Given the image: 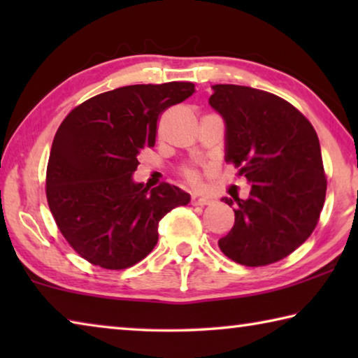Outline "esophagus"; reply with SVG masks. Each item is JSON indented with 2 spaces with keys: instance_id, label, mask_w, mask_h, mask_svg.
Segmentation results:
<instances>
[{
  "instance_id": "1",
  "label": "esophagus",
  "mask_w": 358,
  "mask_h": 358,
  "mask_svg": "<svg viewBox=\"0 0 358 358\" xmlns=\"http://www.w3.org/2000/svg\"><path fill=\"white\" fill-rule=\"evenodd\" d=\"M211 202H213V201H211L208 196H202V194H194V196L191 197V203L196 205V207H197V205L203 207V205H210Z\"/></svg>"
}]
</instances>
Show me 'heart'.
Here are the masks:
<instances>
[{"label": "heart", "mask_w": 358, "mask_h": 358, "mask_svg": "<svg viewBox=\"0 0 358 358\" xmlns=\"http://www.w3.org/2000/svg\"><path fill=\"white\" fill-rule=\"evenodd\" d=\"M181 175H183L187 183H191V185H199V183H201V173H199L197 169L185 167L183 171H181Z\"/></svg>", "instance_id": "1"}]
</instances>
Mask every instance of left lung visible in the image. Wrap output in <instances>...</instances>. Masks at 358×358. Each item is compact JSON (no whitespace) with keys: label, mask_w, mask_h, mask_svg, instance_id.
I'll return each mask as SVG.
<instances>
[{"label":"left lung","mask_w":358,"mask_h":358,"mask_svg":"<svg viewBox=\"0 0 358 358\" xmlns=\"http://www.w3.org/2000/svg\"><path fill=\"white\" fill-rule=\"evenodd\" d=\"M210 106L226 121V162L250 181V197H224L235 224L217 245L234 262L264 266L294 252L316 229L327 178L316 131L273 93L215 85Z\"/></svg>","instance_id":"8db88e82"}]
</instances>
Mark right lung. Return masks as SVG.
Wrapping results in <instances>:
<instances>
[{
	"label": "right lung",
	"mask_w": 358,
	"mask_h": 358,
	"mask_svg": "<svg viewBox=\"0 0 358 358\" xmlns=\"http://www.w3.org/2000/svg\"><path fill=\"white\" fill-rule=\"evenodd\" d=\"M196 92L191 82L129 85L93 96L68 113L53 138L45 194L59 232L78 256L107 270L141 262L157 243L169 211L189 194L132 181L143 148L155 147L157 121Z\"/></svg>",
	"instance_id": "add662e5"
}]
</instances>
